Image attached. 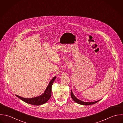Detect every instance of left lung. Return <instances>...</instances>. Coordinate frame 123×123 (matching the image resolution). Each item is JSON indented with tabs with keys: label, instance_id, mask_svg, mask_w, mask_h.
Listing matches in <instances>:
<instances>
[{
	"label": "left lung",
	"instance_id": "1",
	"mask_svg": "<svg viewBox=\"0 0 123 123\" xmlns=\"http://www.w3.org/2000/svg\"><path fill=\"white\" fill-rule=\"evenodd\" d=\"M71 96L72 98L73 99V100L76 103H78L79 104L82 105H93L94 104L96 103H97L98 101H99L100 100H98L97 101H95V102H83L80 100H79L78 99H77L75 95L74 94V93H73L72 90H71Z\"/></svg>",
	"mask_w": 123,
	"mask_h": 123
}]
</instances>
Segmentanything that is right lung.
Masks as SVG:
<instances>
[{
  "mask_svg": "<svg viewBox=\"0 0 123 123\" xmlns=\"http://www.w3.org/2000/svg\"><path fill=\"white\" fill-rule=\"evenodd\" d=\"M56 77L55 76L49 82L47 87L46 88L45 92L40 96L32 98H25L21 96L16 95L17 97L19 98L23 101L34 105H40L46 103L50 98L51 95V87L53 82H54Z\"/></svg>",
  "mask_w": 123,
  "mask_h": 123,
  "instance_id": "add662e5",
  "label": "right lung"
}]
</instances>
